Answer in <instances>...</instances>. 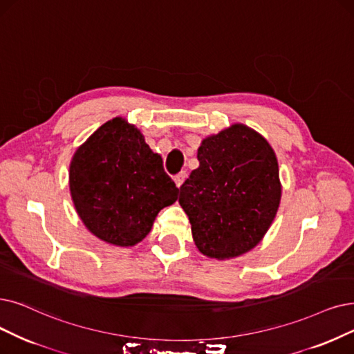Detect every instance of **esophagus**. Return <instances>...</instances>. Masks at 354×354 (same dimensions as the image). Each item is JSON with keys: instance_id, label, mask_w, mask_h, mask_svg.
Wrapping results in <instances>:
<instances>
[{"instance_id": "34e87169", "label": "esophagus", "mask_w": 354, "mask_h": 354, "mask_svg": "<svg viewBox=\"0 0 354 354\" xmlns=\"http://www.w3.org/2000/svg\"><path fill=\"white\" fill-rule=\"evenodd\" d=\"M186 177H187V171H180L176 177H174V181H176V185H177V187H180L183 183H185V180H186Z\"/></svg>"}]
</instances>
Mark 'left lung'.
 Listing matches in <instances>:
<instances>
[{
  "label": "left lung",
  "instance_id": "obj_1",
  "mask_svg": "<svg viewBox=\"0 0 354 354\" xmlns=\"http://www.w3.org/2000/svg\"><path fill=\"white\" fill-rule=\"evenodd\" d=\"M201 165L180 187L178 202L199 251L232 259L256 247L276 216L280 181L267 140L244 124L203 139Z\"/></svg>",
  "mask_w": 354,
  "mask_h": 354
}]
</instances>
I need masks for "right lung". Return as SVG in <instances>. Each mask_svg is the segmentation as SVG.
<instances>
[{"mask_svg": "<svg viewBox=\"0 0 354 354\" xmlns=\"http://www.w3.org/2000/svg\"><path fill=\"white\" fill-rule=\"evenodd\" d=\"M69 189L84 225L100 239L131 247L149 234L178 189L133 124L115 118L81 145L69 167Z\"/></svg>", "mask_w": 354, "mask_h": 354, "instance_id": "add662e5", "label": "right lung"}]
</instances>
